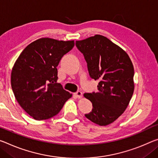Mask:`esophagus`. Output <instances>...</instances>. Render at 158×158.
I'll return each instance as SVG.
<instances>
[{"label":"esophagus","instance_id":"obj_1","mask_svg":"<svg viewBox=\"0 0 158 158\" xmlns=\"http://www.w3.org/2000/svg\"><path fill=\"white\" fill-rule=\"evenodd\" d=\"M74 96H76L77 98H81L82 97V92L80 91H77L74 94Z\"/></svg>","mask_w":158,"mask_h":158}]
</instances>
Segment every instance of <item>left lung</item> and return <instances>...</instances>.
Masks as SVG:
<instances>
[{
  "instance_id": "8db88e82",
  "label": "left lung",
  "mask_w": 158,
  "mask_h": 158,
  "mask_svg": "<svg viewBox=\"0 0 158 158\" xmlns=\"http://www.w3.org/2000/svg\"><path fill=\"white\" fill-rule=\"evenodd\" d=\"M76 46L84 55L90 77L99 81L98 92L84 95L93 106L85 117L106 126L123 113L134 94L133 64L124 50L101 35L77 41Z\"/></svg>"
}]
</instances>
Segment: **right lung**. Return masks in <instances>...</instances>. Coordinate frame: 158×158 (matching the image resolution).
Instances as JSON below:
<instances>
[{
	"mask_svg": "<svg viewBox=\"0 0 158 158\" xmlns=\"http://www.w3.org/2000/svg\"><path fill=\"white\" fill-rule=\"evenodd\" d=\"M74 46V41L39 39L25 48L15 63L11 73L12 91L19 106L34 119L56 116L72 97L57 83V67Z\"/></svg>",
	"mask_w": 158,
	"mask_h": 158,
	"instance_id": "obj_1",
	"label": "right lung"
}]
</instances>
